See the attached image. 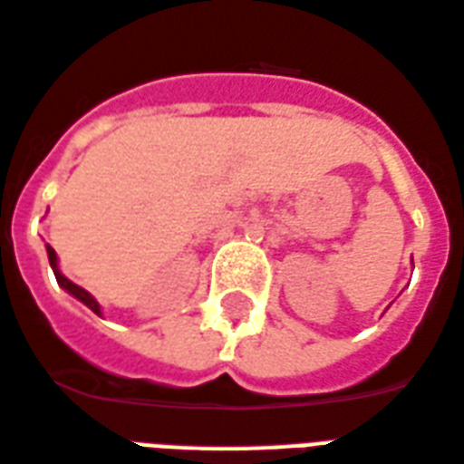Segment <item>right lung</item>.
Returning <instances> with one entry per match:
<instances>
[{
    "label": "right lung",
    "instance_id": "1",
    "mask_svg": "<svg viewBox=\"0 0 464 464\" xmlns=\"http://www.w3.org/2000/svg\"><path fill=\"white\" fill-rule=\"evenodd\" d=\"M46 255H49V265H52L53 276H56V282H59L61 289H66V292H69L71 296H76V299H79L81 304H86V306H89V309L93 311V314H98V316H101V306H98L96 299H93V296H91V294L86 292V289H81L79 284H73V282H71V279H66V276H63V274L59 272V256H56V252H53V249L49 245H46Z\"/></svg>",
    "mask_w": 464,
    "mask_h": 464
}]
</instances>
